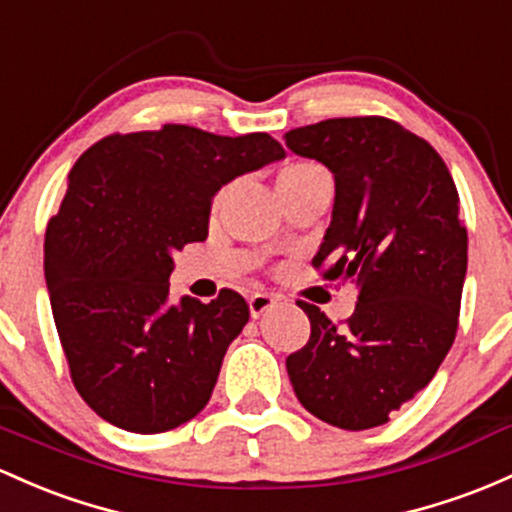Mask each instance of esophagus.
I'll use <instances>...</instances> for the list:
<instances>
[{
	"instance_id": "34e87169",
	"label": "esophagus",
	"mask_w": 512,
	"mask_h": 512,
	"mask_svg": "<svg viewBox=\"0 0 512 512\" xmlns=\"http://www.w3.org/2000/svg\"><path fill=\"white\" fill-rule=\"evenodd\" d=\"M279 296L274 294H252L250 299H247V303H250V316L252 318H260L265 316L267 311H272L274 306H277Z\"/></svg>"
}]
</instances>
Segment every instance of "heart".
<instances>
[{"mask_svg": "<svg viewBox=\"0 0 512 512\" xmlns=\"http://www.w3.org/2000/svg\"><path fill=\"white\" fill-rule=\"evenodd\" d=\"M318 174H328L323 167L316 162H294V165H286L277 177V187H289V184H301L306 179L318 177Z\"/></svg>", "mask_w": 512, "mask_h": 512, "instance_id": "b5f03b06", "label": "heart"}]
</instances>
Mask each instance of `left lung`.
<instances>
[{"instance_id": "1", "label": "left lung", "mask_w": 512, "mask_h": 512, "mask_svg": "<svg viewBox=\"0 0 512 512\" xmlns=\"http://www.w3.org/2000/svg\"><path fill=\"white\" fill-rule=\"evenodd\" d=\"M284 138L335 179L313 267L359 286L342 325L299 301L311 338L286 357V372L323 423L376 428L430 384L457 335L466 277L457 187L428 140L384 116L328 119Z\"/></svg>"}]
</instances>
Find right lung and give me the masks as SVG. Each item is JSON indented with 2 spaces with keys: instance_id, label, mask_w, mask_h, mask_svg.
<instances>
[{
  "instance_id": "add662e5",
  "label": "right lung",
  "mask_w": 512,
  "mask_h": 512,
  "mask_svg": "<svg viewBox=\"0 0 512 512\" xmlns=\"http://www.w3.org/2000/svg\"><path fill=\"white\" fill-rule=\"evenodd\" d=\"M284 155L269 133L167 123L99 140L67 174L46 284L72 384L106 423L155 435L204 411L250 308L230 289L174 303L172 252L206 240L223 184Z\"/></svg>"
}]
</instances>
